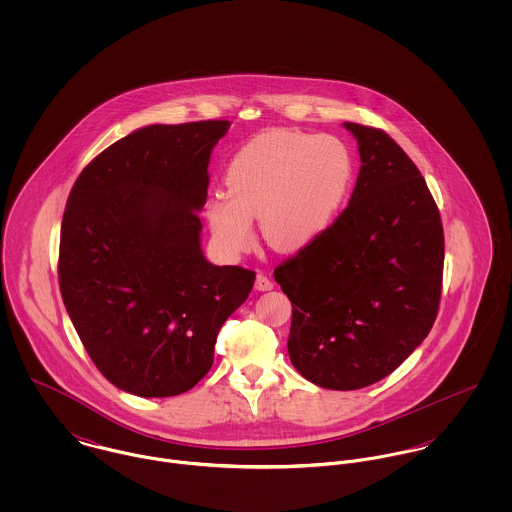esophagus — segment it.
Returning a JSON list of instances; mask_svg holds the SVG:
<instances>
[{
  "instance_id": "1",
  "label": "esophagus",
  "mask_w": 512,
  "mask_h": 512,
  "mask_svg": "<svg viewBox=\"0 0 512 512\" xmlns=\"http://www.w3.org/2000/svg\"><path fill=\"white\" fill-rule=\"evenodd\" d=\"M272 288H274V282L268 276H264V274L256 276V290L258 292H270Z\"/></svg>"
}]
</instances>
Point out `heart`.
<instances>
[{
    "label": "heart",
    "mask_w": 512,
    "mask_h": 512,
    "mask_svg": "<svg viewBox=\"0 0 512 512\" xmlns=\"http://www.w3.org/2000/svg\"><path fill=\"white\" fill-rule=\"evenodd\" d=\"M355 179L349 146L329 134L278 128L254 136L228 161L226 193H217L207 219L228 254L254 242L252 219L264 240L295 252L325 234L345 207Z\"/></svg>",
    "instance_id": "b5f03b06"
}]
</instances>
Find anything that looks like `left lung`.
<instances>
[{"label":"left lung","instance_id":"left-lung-1","mask_svg":"<svg viewBox=\"0 0 512 512\" xmlns=\"http://www.w3.org/2000/svg\"><path fill=\"white\" fill-rule=\"evenodd\" d=\"M345 128L363 161L351 201L274 270L292 301V365L329 390L382 380L428 337L445 250L438 205L406 151L380 128Z\"/></svg>","mask_w":512,"mask_h":512}]
</instances>
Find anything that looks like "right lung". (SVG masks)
<instances>
[{
  "label": "right lung",
  "instance_id": "add662e5",
  "mask_svg": "<svg viewBox=\"0 0 512 512\" xmlns=\"http://www.w3.org/2000/svg\"><path fill=\"white\" fill-rule=\"evenodd\" d=\"M226 120L155 124L98 153L74 181L59 286L96 368L142 398L191 390L256 272L201 252L211 151Z\"/></svg>",
  "mask_w": 512,
  "mask_h": 512
}]
</instances>
